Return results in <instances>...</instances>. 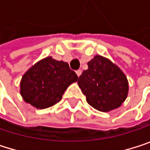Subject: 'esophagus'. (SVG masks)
<instances>
[{"instance_id": "esophagus-1", "label": "esophagus", "mask_w": 150, "mask_h": 150, "mask_svg": "<svg viewBox=\"0 0 150 150\" xmlns=\"http://www.w3.org/2000/svg\"><path fill=\"white\" fill-rule=\"evenodd\" d=\"M76 74H77V76L79 77L81 74H82V70H80V69H78V70H76Z\"/></svg>"}]
</instances>
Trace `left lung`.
Returning <instances> with one entry per match:
<instances>
[{
  "label": "left lung",
  "instance_id": "8db88e82",
  "mask_svg": "<svg viewBox=\"0 0 150 150\" xmlns=\"http://www.w3.org/2000/svg\"><path fill=\"white\" fill-rule=\"evenodd\" d=\"M88 67L78 80L88 104L101 112L120 107L128 92V83L123 72L100 55L88 62Z\"/></svg>",
  "mask_w": 150,
  "mask_h": 150
}]
</instances>
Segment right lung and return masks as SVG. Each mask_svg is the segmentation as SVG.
<instances>
[{
  "label": "right lung",
  "mask_w": 150,
  "mask_h": 150,
  "mask_svg": "<svg viewBox=\"0 0 150 150\" xmlns=\"http://www.w3.org/2000/svg\"><path fill=\"white\" fill-rule=\"evenodd\" d=\"M77 80V74L67 62L47 57L23 74L21 95L26 103L37 108H48L59 102L68 85Z\"/></svg>",
  "instance_id": "add662e5"
}]
</instances>
